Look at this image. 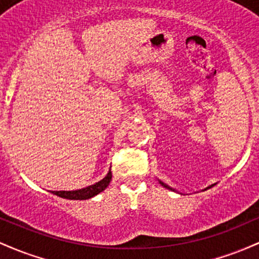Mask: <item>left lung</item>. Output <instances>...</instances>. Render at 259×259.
<instances>
[{"label": "left lung", "mask_w": 259, "mask_h": 259, "mask_svg": "<svg viewBox=\"0 0 259 259\" xmlns=\"http://www.w3.org/2000/svg\"><path fill=\"white\" fill-rule=\"evenodd\" d=\"M160 184H162V185H163V186H164V187H167V189H169V190H171V189H170V187H169V186H167V185H164V184H163V183H160Z\"/></svg>", "instance_id": "1"}]
</instances>
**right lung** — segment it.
I'll return each mask as SVG.
<instances>
[{
  "mask_svg": "<svg viewBox=\"0 0 259 259\" xmlns=\"http://www.w3.org/2000/svg\"><path fill=\"white\" fill-rule=\"evenodd\" d=\"M112 180V171L109 170L108 174L103 178L99 183L94 184L84 189L75 190V191H51L53 195H57L62 198H67V200H88V198L94 197L100 192H102L107 186L109 185Z\"/></svg>",
  "mask_w": 259,
  "mask_h": 259,
  "instance_id": "1",
  "label": "right lung"
}]
</instances>
